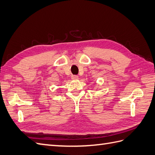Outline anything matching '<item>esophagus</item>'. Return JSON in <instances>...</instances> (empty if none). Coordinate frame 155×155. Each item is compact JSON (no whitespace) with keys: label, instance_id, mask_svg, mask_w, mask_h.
<instances>
[{"label":"esophagus","instance_id":"esophagus-1","mask_svg":"<svg viewBox=\"0 0 155 155\" xmlns=\"http://www.w3.org/2000/svg\"><path fill=\"white\" fill-rule=\"evenodd\" d=\"M71 78L72 80H77L79 79V77L78 76V75H71Z\"/></svg>","mask_w":155,"mask_h":155}]
</instances>
